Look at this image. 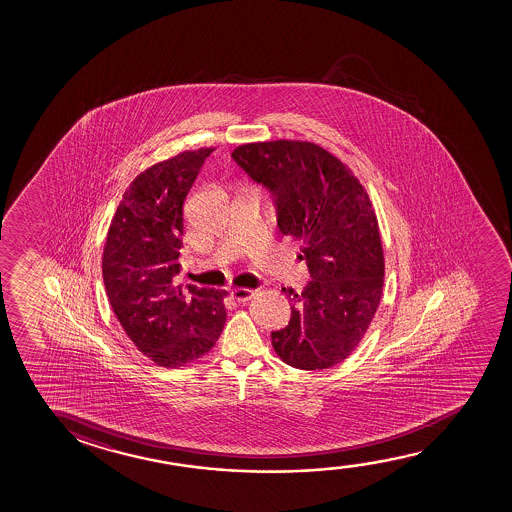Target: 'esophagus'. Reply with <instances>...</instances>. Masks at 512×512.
Masks as SVG:
<instances>
[{
  "label": "esophagus",
  "mask_w": 512,
  "mask_h": 512,
  "mask_svg": "<svg viewBox=\"0 0 512 512\" xmlns=\"http://www.w3.org/2000/svg\"><path fill=\"white\" fill-rule=\"evenodd\" d=\"M232 299L238 302H248L255 297V290L252 288H234L231 292Z\"/></svg>",
  "instance_id": "34e87169"
}]
</instances>
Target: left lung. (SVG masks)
I'll use <instances>...</instances> for the list:
<instances>
[{
  "instance_id": "left-lung-1",
  "label": "left lung",
  "mask_w": 512,
  "mask_h": 512,
  "mask_svg": "<svg viewBox=\"0 0 512 512\" xmlns=\"http://www.w3.org/2000/svg\"><path fill=\"white\" fill-rule=\"evenodd\" d=\"M234 161L273 190L278 227L302 243L313 280L283 288L292 316L271 334L276 355L304 371L341 364L357 350L376 315L385 283L378 217L364 185L329 150L301 140L245 143Z\"/></svg>"
}]
</instances>
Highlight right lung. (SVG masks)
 Listing matches in <instances>:
<instances>
[{"label":"right lung","mask_w":512,"mask_h":512,"mask_svg":"<svg viewBox=\"0 0 512 512\" xmlns=\"http://www.w3.org/2000/svg\"><path fill=\"white\" fill-rule=\"evenodd\" d=\"M213 150H185L136 176L106 234L103 280L113 313L134 346L166 369L206 355L227 318L225 290L176 283L183 203Z\"/></svg>","instance_id":"1"}]
</instances>
